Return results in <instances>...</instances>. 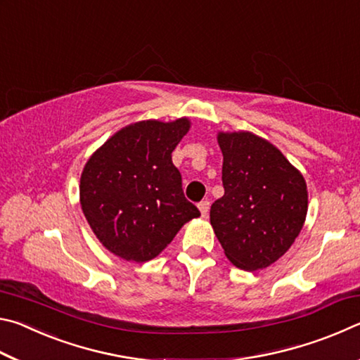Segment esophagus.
Instances as JSON below:
<instances>
[{"instance_id": "34e87169", "label": "esophagus", "mask_w": 360, "mask_h": 360, "mask_svg": "<svg viewBox=\"0 0 360 360\" xmlns=\"http://www.w3.org/2000/svg\"><path fill=\"white\" fill-rule=\"evenodd\" d=\"M198 210H200V212H202L203 217L208 216V211H210V202H208V200H203V202H200L198 203Z\"/></svg>"}]
</instances>
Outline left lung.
<instances>
[{
  "label": "left lung",
  "mask_w": 360,
  "mask_h": 360,
  "mask_svg": "<svg viewBox=\"0 0 360 360\" xmlns=\"http://www.w3.org/2000/svg\"><path fill=\"white\" fill-rule=\"evenodd\" d=\"M224 197L210 221L227 259L241 270L270 266L288 252L308 211L302 173L281 150L249 131L217 135Z\"/></svg>",
  "instance_id": "obj_1"
}]
</instances>
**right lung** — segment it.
Here are the masks:
<instances>
[{"mask_svg":"<svg viewBox=\"0 0 360 360\" xmlns=\"http://www.w3.org/2000/svg\"><path fill=\"white\" fill-rule=\"evenodd\" d=\"M191 120H143L108 139L85 163L81 206L108 251L131 262L157 257L179 229L200 216L182 192L172 152Z\"/></svg>","mask_w":360,"mask_h":360,"instance_id":"right-lung-1","label":"right lung"}]
</instances>
